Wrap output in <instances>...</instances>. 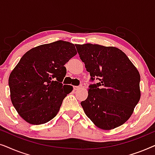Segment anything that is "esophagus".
<instances>
[{
  "mask_svg": "<svg viewBox=\"0 0 155 155\" xmlns=\"http://www.w3.org/2000/svg\"><path fill=\"white\" fill-rule=\"evenodd\" d=\"M80 88V86H73L74 90H79Z\"/></svg>",
  "mask_w": 155,
  "mask_h": 155,
  "instance_id": "obj_1",
  "label": "esophagus"
}]
</instances>
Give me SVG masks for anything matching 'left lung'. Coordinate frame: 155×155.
I'll return each mask as SVG.
<instances>
[{
    "mask_svg": "<svg viewBox=\"0 0 155 155\" xmlns=\"http://www.w3.org/2000/svg\"><path fill=\"white\" fill-rule=\"evenodd\" d=\"M78 53L90 73L88 97L81 106L95 126L111 130L132 115L140 99V75L128 56L118 48L99 44H76Z\"/></svg>",
    "mask_w": 155,
    "mask_h": 155,
    "instance_id": "1",
    "label": "left lung"
}]
</instances>
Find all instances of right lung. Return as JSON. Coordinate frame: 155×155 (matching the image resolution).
Masks as SVG:
<instances>
[{
	"mask_svg": "<svg viewBox=\"0 0 155 155\" xmlns=\"http://www.w3.org/2000/svg\"><path fill=\"white\" fill-rule=\"evenodd\" d=\"M77 54L75 45L62 41L42 44L25 53L10 73V99L16 111L30 124H46L60 109L73 87L63 84L64 65Z\"/></svg>",
	"mask_w": 155,
	"mask_h": 155,
	"instance_id": "1",
	"label": "right lung"
}]
</instances>
